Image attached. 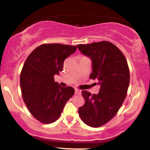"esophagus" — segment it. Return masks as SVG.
I'll use <instances>...</instances> for the list:
<instances>
[{
	"label": "esophagus",
	"instance_id": "obj_1",
	"mask_svg": "<svg viewBox=\"0 0 150 150\" xmlns=\"http://www.w3.org/2000/svg\"><path fill=\"white\" fill-rule=\"evenodd\" d=\"M75 94H77V95H81V91H79L78 89H75Z\"/></svg>",
	"mask_w": 150,
	"mask_h": 150
}]
</instances>
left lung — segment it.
<instances>
[{
    "label": "left lung",
    "instance_id": "left-lung-1",
    "mask_svg": "<svg viewBox=\"0 0 150 150\" xmlns=\"http://www.w3.org/2000/svg\"><path fill=\"white\" fill-rule=\"evenodd\" d=\"M77 47L91 59L90 78L100 86L98 94L81 92L85 103L78 110L79 117L89 126L100 127L115 117L124 101L129 83L128 65L122 52L110 42L78 45Z\"/></svg>",
    "mask_w": 150,
    "mask_h": 150
}]
</instances>
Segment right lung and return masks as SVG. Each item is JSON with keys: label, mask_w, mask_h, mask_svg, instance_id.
Masks as SVG:
<instances>
[{"label": "right lung", "mask_w": 150, "mask_h": 150, "mask_svg": "<svg viewBox=\"0 0 150 150\" xmlns=\"http://www.w3.org/2000/svg\"><path fill=\"white\" fill-rule=\"evenodd\" d=\"M76 50L77 46L45 44L33 50L24 64L20 78L23 100L42 123L56 121L75 93L73 88L55 82L54 75H59L64 59Z\"/></svg>", "instance_id": "obj_1"}]
</instances>
